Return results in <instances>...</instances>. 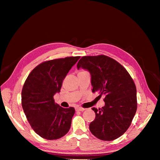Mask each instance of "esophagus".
<instances>
[{
	"mask_svg": "<svg viewBox=\"0 0 160 160\" xmlns=\"http://www.w3.org/2000/svg\"><path fill=\"white\" fill-rule=\"evenodd\" d=\"M75 110L77 111H83L85 110V108H76Z\"/></svg>",
	"mask_w": 160,
	"mask_h": 160,
	"instance_id": "esophagus-1",
	"label": "esophagus"
}]
</instances>
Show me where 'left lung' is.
Listing matches in <instances>:
<instances>
[{
  "instance_id": "left-lung-1",
  "label": "left lung",
  "mask_w": 160,
  "mask_h": 160,
  "mask_svg": "<svg viewBox=\"0 0 160 160\" xmlns=\"http://www.w3.org/2000/svg\"><path fill=\"white\" fill-rule=\"evenodd\" d=\"M77 69L88 71L92 91L105 96V105L93 108L95 118L89 130L96 138L111 141L126 132L137 110V91L127 70L105 55L83 57Z\"/></svg>"
}]
</instances>
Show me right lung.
<instances>
[{
    "label": "right lung",
    "instance_id": "right-lung-1",
    "mask_svg": "<svg viewBox=\"0 0 160 160\" xmlns=\"http://www.w3.org/2000/svg\"><path fill=\"white\" fill-rule=\"evenodd\" d=\"M80 57H65L42 62L28 75L23 85L22 107L31 128L39 136L57 139L69 132L73 108H63L55 103L62 81Z\"/></svg>",
    "mask_w": 160,
    "mask_h": 160
}]
</instances>
